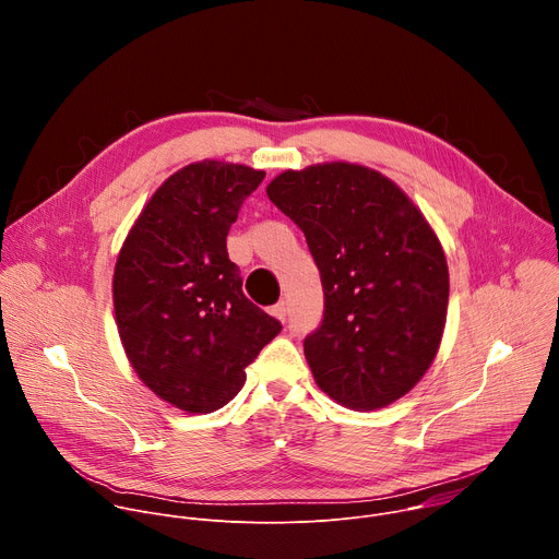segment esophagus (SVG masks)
I'll list each match as a JSON object with an SVG mask.
<instances>
[{"instance_id":"obj_1","label":"esophagus","mask_w":559,"mask_h":559,"mask_svg":"<svg viewBox=\"0 0 559 559\" xmlns=\"http://www.w3.org/2000/svg\"><path fill=\"white\" fill-rule=\"evenodd\" d=\"M272 313L278 318L281 323H285L287 321V305L281 300V302H276L274 307H272Z\"/></svg>"}]
</instances>
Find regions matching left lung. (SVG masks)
I'll return each mask as SVG.
<instances>
[{
	"instance_id": "obj_1",
	"label": "left lung",
	"mask_w": 559,
	"mask_h": 559,
	"mask_svg": "<svg viewBox=\"0 0 559 559\" xmlns=\"http://www.w3.org/2000/svg\"><path fill=\"white\" fill-rule=\"evenodd\" d=\"M267 197L321 272L323 321L302 345L316 384L356 412L395 403L431 367L447 323L436 231L391 179L356 164L285 170Z\"/></svg>"
}]
</instances>
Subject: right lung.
Instances as JSON below:
<instances>
[{
  "mask_svg": "<svg viewBox=\"0 0 559 559\" xmlns=\"http://www.w3.org/2000/svg\"><path fill=\"white\" fill-rule=\"evenodd\" d=\"M265 179L241 164L199 162L158 188L117 257L112 300L126 356L162 401L212 414L281 323L243 294L227 231Z\"/></svg>",
  "mask_w": 559,
  "mask_h": 559,
  "instance_id": "obj_1",
  "label": "right lung"
}]
</instances>
